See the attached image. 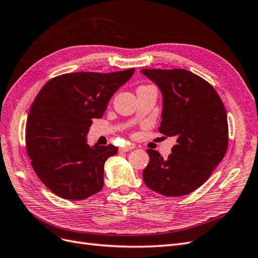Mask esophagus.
<instances>
[{"instance_id":"34e87169","label":"esophagus","mask_w":258,"mask_h":258,"mask_svg":"<svg viewBox=\"0 0 258 258\" xmlns=\"http://www.w3.org/2000/svg\"><path fill=\"white\" fill-rule=\"evenodd\" d=\"M134 145H126V146H122V147H120L119 148V152H121V153H123V152H128V151H131V150H134Z\"/></svg>"}]
</instances>
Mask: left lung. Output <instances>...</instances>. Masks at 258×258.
I'll use <instances>...</instances> for the list:
<instances>
[{
	"instance_id": "left-lung-1",
	"label": "left lung",
	"mask_w": 258,
	"mask_h": 258,
	"mask_svg": "<svg viewBox=\"0 0 258 258\" xmlns=\"http://www.w3.org/2000/svg\"><path fill=\"white\" fill-rule=\"evenodd\" d=\"M158 86L163 107L159 132L176 137L167 159L147 150L145 185L163 196L189 194L204 184L228 147L227 114L213 86L184 69H143Z\"/></svg>"
}]
</instances>
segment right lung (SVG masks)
Returning a JSON list of instances; mask_svg holds the SVG:
<instances>
[{"label": "right lung", "mask_w": 258, "mask_h": 258, "mask_svg": "<svg viewBox=\"0 0 258 258\" xmlns=\"http://www.w3.org/2000/svg\"><path fill=\"white\" fill-rule=\"evenodd\" d=\"M134 73V68L67 73L52 77L37 93L27 119L26 150L38 178L60 198L82 200L102 189L104 162L118 148L89 146L86 136Z\"/></svg>", "instance_id": "obj_1"}]
</instances>
